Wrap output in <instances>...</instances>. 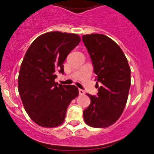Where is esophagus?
<instances>
[{"label": "esophagus", "instance_id": "1", "mask_svg": "<svg viewBox=\"0 0 154 154\" xmlns=\"http://www.w3.org/2000/svg\"><path fill=\"white\" fill-rule=\"evenodd\" d=\"M79 94H80V95H83V94H85V91L83 89H79Z\"/></svg>", "mask_w": 154, "mask_h": 154}]
</instances>
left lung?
<instances>
[{"mask_svg": "<svg viewBox=\"0 0 154 154\" xmlns=\"http://www.w3.org/2000/svg\"><path fill=\"white\" fill-rule=\"evenodd\" d=\"M87 48L97 75V96L87 94L91 103L83 111L86 125L96 128L116 123L127 103L130 84V68L121 48L103 34L84 35Z\"/></svg>", "mask_w": 154, "mask_h": 154, "instance_id": "left-lung-1", "label": "left lung"}]
</instances>
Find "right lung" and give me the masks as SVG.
<instances>
[{
    "label": "right lung",
    "mask_w": 154,
    "mask_h": 154,
    "mask_svg": "<svg viewBox=\"0 0 154 154\" xmlns=\"http://www.w3.org/2000/svg\"><path fill=\"white\" fill-rule=\"evenodd\" d=\"M80 42L77 34L48 32L37 37L26 52L18 78V92L31 119L43 127L64 122L68 106L79 94L77 86L55 82L64 73L65 60Z\"/></svg>",
    "instance_id": "1"
}]
</instances>
